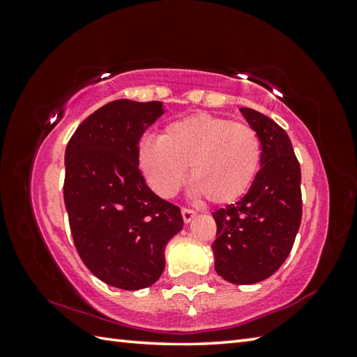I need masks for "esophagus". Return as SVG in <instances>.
I'll list each match as a JSON object with an SVG mask.
<instances>
[{
	"label": "esophagus",
	"mask_w": 357,
	"mask_h": 357,
	"mask_svg": "<svg viewBox=\"0 0 357 357\" xmlns=\"http://www.w3.org/2000/svg\"><path fill=\"white\" fill-rule=\"evenodd\" d=\"M181 214H183V220H184L185 223L192 222L193 217L197 215L195 211H192V209H189V208H183V211H181Z\"/></svg>",
	"instance_id": "34e87169"
}]
</instances>
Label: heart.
I'll use <instances>...</instances> for the list:
<instances>
[{
  "label": "heart",
  "mask_w": 357,
  "mask_h": 357,
  "mask_svg": "<svg viewBox=\"0 0 357 357\" xmlns=\"http://www.w3.org/2000/svg\"><path fill=\"white\" fill-rule=\"evenodd\" d=\"M138 165L160 197H173L185 179L209 203L239 200L261 165V142L249 124L197 113L172 121L159 138L138 144Z\"/></svg>",
  "instance_id": "b5f03b06"
}]
</instances>
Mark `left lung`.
I'll return each instance as SVG.
<instances>
[{"label": "left lung", "mask_w": 357, "mask_h": 357, "mask_svg": "<svg viewBox=\"0 0 357 357\" xmlns=\"http://www.w3.org/2000/svg\"><path fill=\"white\" fill-rule=\"evenodd\" d=\"M261 142V168L238 203L213 213L214 268L227 282L250 285L273 275L291 252L302 219L301 167L287 132L263 113L239 108Z\"/></svg>", "instance_id": "obj_1"}]
</instances>
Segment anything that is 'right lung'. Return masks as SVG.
Segmentation results:
<instances>
[{
    "label": "right lung",
    "mask_w": 357,
    "mask_h": 357,
    "mask_svg": "<svg viewBox=\"0 0 357 357\" xmlns=\"http://www.w3.org/2000/svg\"><path fill=\"white\" fill-rule=\"evenodd\" d=\"M162 114V102L113 100L66 148L64 203L78 255L98 279L130 291L159 280L165 245L184 225L138 168V142Z\"/></svg>",
    "instance_id": "1"
}]
</instances>
